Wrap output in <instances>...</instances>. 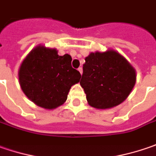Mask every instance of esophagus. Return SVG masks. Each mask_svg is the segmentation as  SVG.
I'll use <instances>...</instances> for the list:
<instances>
[{
    "mask_svg": "<svg viewBox=\"0 0 156 156\" xmlns=\"http://www.w3.org/2000/svg\"><path fill=\"white\" fill-rule=\"evenodd\" d=\"M78 71H79L80 74L82 75V73H83V69H82V67H79V68H78Z\"/></svg>",
    "mask_w": 156,
    "mask_h": 156,
    "instance_id": "obj_1",
    "label": "esophagus"
}]
</instances>
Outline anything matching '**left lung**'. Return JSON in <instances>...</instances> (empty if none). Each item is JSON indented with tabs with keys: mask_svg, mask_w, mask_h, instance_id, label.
I'll return each mask as SVG.
<instances>
[{
	"mask_svg": "<svg viewBox=\"0 0 156 156\" xmlns=\"http://www.w3.org/2000/svg\"><path fill=\"white\" fill-rule=\"evenodd\" d=\"M85 60L80 85L91 106L109 109L129 96L136 82V71L122 55L113 50L96 51Z\"/></svg>",
	"mask_w": 156,
	"mask_h": 156,
	"instance_id": "1",
	"label": "left lung"
}]
</instances>
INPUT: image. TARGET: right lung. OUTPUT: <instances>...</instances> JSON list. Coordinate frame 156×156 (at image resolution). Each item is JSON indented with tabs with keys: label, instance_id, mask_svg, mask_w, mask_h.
I'll return each instance as SVG.
<instances>
[{
	"label": "right lung",
	"instance_id": "add662e5",
	"mask_svg": "<svg viewBox=\"0 0 156 156\" xmlns=\"http://www.w3.org/2000/svg\"><path fill=\"white\" fill-rule=\"evenodd\" d=\"M69 54L59 56L57 49L42 44L26 56L18 71L19 84L24 94L36 105L48 110L62 105L71 87L81 78L71 67Z\"/></svg>",
	"mask_w": 156,
	"mask_h": 156
}]
</instances>
